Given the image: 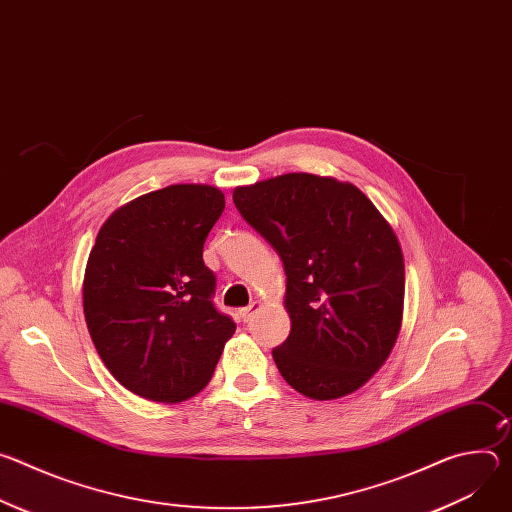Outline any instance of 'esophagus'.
Segmentation results:
<instances>
[{
  "mask_svg": "<svg viewBox=\"0 0 512 512\" xmlns=\"http://www.w3.org/2000/svg\"><path fill=\"white\" fill-rule=\"evenodd\" d=\"M261 308H263V302L255 300V302H251L247 308H241V310H239V316H241L243 322H249Z\"/></svg>",
  "mask_w": 512,
  "mask_h": 512,
  "instance_id": "esophagus-1",
  "label": "esophagus"
}]
</instances>
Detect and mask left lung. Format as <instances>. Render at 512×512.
<instances>
[{
  "label": "left lung",
  "instance_id": "1",
  "mask_svg": "<svg viewBox=\"0 0 512 512\" xmlns=\"http://www.w3.org/2000/svg\"><path fill=\"white\" fill-rule=\"evenodd\" d=\"M233 200L283 261L291 330L273 348L281 377L316 401L354 393L383 367L403 324L393 227L354 184L330 176L281 174L237 186Z\"/></svg>",
  "mask_w": 512,
  "mask_h": 512
}]
</instances>
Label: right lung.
Instances as JSON below:
<instances>
[{
  "label": "right lung",
  "mask_w": 512,
  "mask_h": 512,
  "mask_svg": "<svg viewBox=\"0 0 512 512\" xmlns=\"http://www.w3.org/2000/svg\"><path fill=\"white\" fill-rule=\"evenodd\" d=\"M225 210L208 184H172L103 223L83 279V310L109 373L131 393L180 403L200 393L235 322L210 302L202 247Z\"/></svg>",
  "instance_id": "1"
}]
</instances>
